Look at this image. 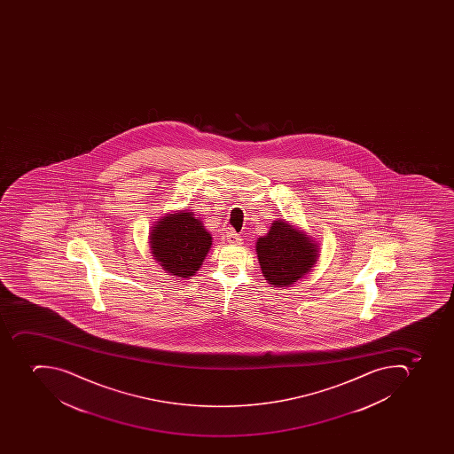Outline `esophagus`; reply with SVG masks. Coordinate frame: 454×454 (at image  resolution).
<instances>
[{"label":"esophagus","instance_id":"obj_1","mask_svg":"<svg viewBox=\"0 0 454 454\" xmlns=\"http://www.w3.org/2000/svg\"><path fill=\"white\" fill-rule=\"evenodd\" d=\"M227 241L230 244H234V246H239V244H243V239L239 234H236V232H227Z\"/></svg>","mask_w":454,"mask_h":454}]
</instances>
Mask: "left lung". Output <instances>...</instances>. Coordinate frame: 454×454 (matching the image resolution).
Masks as SVG:
<instances>
[{
  "instance_id": "8db88e82",
  "label": "left lung",
  "mask_w": 454,
  "mask_h": 454,
  "mask_svg": "<svg viewBox=\"0 0 454 454\" xmlns=\"http://www.w3.org/2000/svg\"><path fill=\"white\" fill-rule=\"evenodd\" d=\"M261 271L271 286L286 288L311 271L318 261V244L284 218H277L267 236L257 239Z\"/></svg>"
}]
</instances>
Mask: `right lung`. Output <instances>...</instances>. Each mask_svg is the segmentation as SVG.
Listing matches in <instances>:
<instances>
[{
  "mask_svg": "<svg viewBox=\"0 0 454 454\" xmlns=\"http://www.w3.org/2000/svg\"><path fill=\"white\" fill-rule=\"evenodd\" d=\"M211 236L193 211L161 217L150 231V250L168 274L190 278L199 271L211 248Z\"/></svg>",
  "mask_w": 454,
  "mask_h": 454,
  "instance_id": "add662e5",
  "label": "right lung"
}]
</instances>
